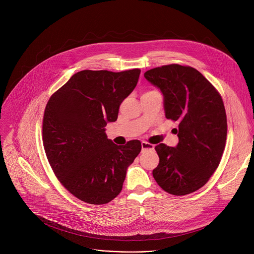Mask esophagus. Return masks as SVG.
Instances as JSON below:
<instances>
[{
    "instance_id": "34e87169",
    "label": "esophagus",
    "mask_w": 254,
    "mask_h": 254,
    "mask_svg": "<svg viewBox=\"0 0 254 254\" xmlns=\"http://www.w3.org/2000/svg\"><path fill=\"white\" fill-rule=\"evenodd\" d=\"M141 149L142 151H146V150H153L154 149V144L147 142V141H141Z\"/></svg>"
}]
</instances>
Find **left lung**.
Wrapping results in <instances>:
<instances>
[{
  "mask_svg": "<svg viewBox=\"0 0 254 254\" xmlns=\"http://www.w3.org/2000/svg\"><path fill=\"white\" fill-rule=\"evenodd\" d=\"M143 76L164 95L168 120L179 124L176 148L155 147L160 162L153 170L158 185L176 196L203 187L218 168L227 135V119L221 95L190 66L164 65Z\"/></svg>",
  "mask_w": 254,
  "mask_h": 254,
  "instance_id": "1",
  "label": "left lung"
}]
</instances>
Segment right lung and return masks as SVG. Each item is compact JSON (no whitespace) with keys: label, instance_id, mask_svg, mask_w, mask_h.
Here are the masks:
<instances>
[{"label":"right lung","instance_id":"add662e5","mask_svg":"<svg viewBox=\"0 0 254 254\" xmlns=\"http://www.w3.org/2000/svg\"><path fill=\"white\" fill-rule=\"evenodd\" d=\"M140 70H82L48 100L42 126L44 150L59 182L77 199L106 204L122 191L127 167L141 150L137 139L117 146L105 133Z\"/></svg>","mask_w":254,"mask_h":254}]
</instances>
